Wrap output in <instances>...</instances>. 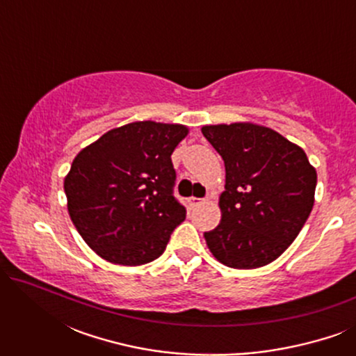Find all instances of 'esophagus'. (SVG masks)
Wrapping results in <instances>:
<instances>
[{"mask_svg":"<svg viewBox=\"0 0 356 356\" xmlns=\"http://www.w3.org/2000/svg\"><path fill=\"white\" fill-rule=\"evenodd\" d=\"M189 206L191 207H197V206H201V204H204L206 202V199H199V197H189Z\"/></svg>","mask_w":356,"mask_h":356,"instance_id":"34e87169","label":"esophagus"}]
</instances>
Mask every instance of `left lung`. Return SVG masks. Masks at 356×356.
Listing matches in <instances>:
<instances>
[{
  "label": "left lung",
  "mask_w": 356,
  "mask_h": 356,
  "mask_svg": "<svg viewBox=\"0 0 356 356\" xmlns=\"http://www.w3.org/2000/svg\"><path fill=\"white\" fill-rule=\"evenodd\" d=\"M201 131L225 163L222 220L204 233L207 248L233 269L270 264L308 220L316 168L300 145L266 126L207 124Z\"/></svg>",
  "instance_id": "8db88e82"
}]
</instances>
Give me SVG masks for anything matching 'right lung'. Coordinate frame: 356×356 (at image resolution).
<instances>
[{"label":"right lung","mask_w":356,"mask_h":356,"mask_svg":"<svg viewBox=\"0 0 356 356\" xmlns=\"http://www.w3.org/2000/svg\"><path fill=\"white\" fill-rule=\"evenodd\" d=\"M188 133L184 124L136 121L105 133L72 160L65 178L67 212L105 261L152 262L186 218L173 197L172 154Z\"/></svg>","instance_id":"obj_1"}]
</instances>
